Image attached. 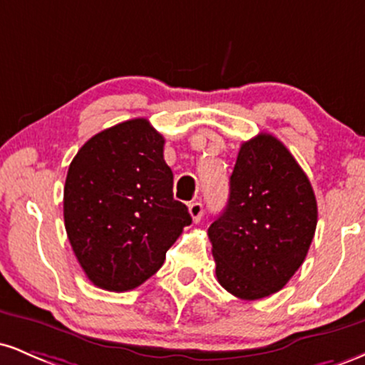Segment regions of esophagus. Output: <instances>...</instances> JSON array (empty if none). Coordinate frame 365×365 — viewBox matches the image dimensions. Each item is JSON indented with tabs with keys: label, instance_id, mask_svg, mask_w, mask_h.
Here are the masks:
<instances>
[{
	"label": "esophagus",
	"instance_id": "esophagus-1",
	"mask_svg": "<svg viewBox=\"0 0 365 365\" xmlns=\"http://www.w3.org/2000/svg\"><path fill=\"white\" fill-rule=\"evenodd\" d=\"M188 212H190V216H192V220H194V223H199L200 217H202V212H204L202 202L188 204Z\"/></svg>",
	"mask_w": 365,
	"mask_h": 365
}]
</instances>
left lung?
Segmentation results:
<instances>
[{"mask_svg":"<svg viewBox=\"0 0 365 365\" xmlns=\"http://www.w3.org/2000/svg\"><path fill=\"white\" fill-rule=\"evenodd\" d=\"M316 225V195L290 150L269 133L244 142L207 230L217 282L242 300L273 295L302 266Z\"/></svg>","mask_w":365,"mask_h":365,"instance_id":"1","label":"left lung"}]
</instances>
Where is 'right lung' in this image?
<instances>
[{
    "label": "right lung",
    "instance_id": "right-lung-1",
    "mask_svg": "<svg viewBox=\"0 0 365 365\" xmlns=\"http://www.w3.org/2000/svg\"><path fill=\"white\" fill-rule=\"evenodd\" d=\"M163 149L165 137L135 118L96 133L70 163L63 192L66 235L96 287L137 288L192 223L185 204L173 199Z\"/></svg>",
    "mask_w": 365,
    "mask_h": 365
}]
</instances>
